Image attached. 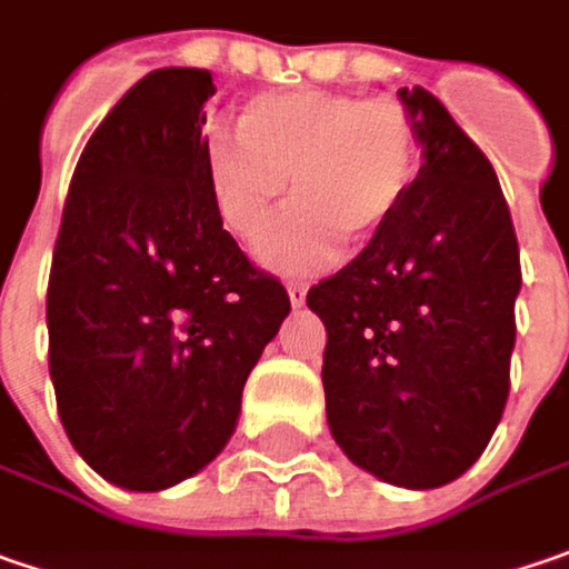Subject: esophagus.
<instances>
[{
	"label": "esophagus",
	"mask_w": 569,
	"mask_h": 569,
	"mask_svg": "<svg viewBox=\"0 0 569 569\" xmlns=\"http://www.w3.org/2000/svg\"><path fill=\"white\" fill-rule=\"evenodd\" d=\"M286 292H289V302H292V306H306V296H309V286L299 283V280H296V283L286 286Z\"/></svg>",
	"instance_id": "1"
}]
</instances>
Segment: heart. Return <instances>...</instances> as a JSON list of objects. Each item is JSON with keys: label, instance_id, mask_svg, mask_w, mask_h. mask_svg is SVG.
<instances>
[{"label": "heart", "instance_id": "1", "mask_svg": "<svg viewBox=\"0 0 569 569\" xmlns=\"http://www.w3.org/2000/svg\"><path fill=\"white\" fill-rule=\"evenodd\" d=\"M238 142L207 156L210 200L222 226L258 241L283 207L292 178L299 207L260 244L280 273L331 263L340 239L366 248L401 210L420 164L417 123L405 104L325 88L251 98L238 111Z\"/></svg>", "mask_w": 569, "mask_h": 569}]
</instances>
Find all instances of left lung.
I'll use <instances>...</instances> for the list:
<instances>
[{
    "label": "left lung",
    "mask_w": 569,
    "mask_h": 569,
    "mask_svg": "<svg viewBox=\"0 0 569 569\" xmlns=\"http://www.w3.org/2000/svg\"><path fill=\"white\" fill-rule=\"evenodd\" d=\"M398 94L420 174L382 236L306 302L328 331L337 446L382 481L430 490L465 475L503 417L522 267L493 164L427 88Z\"/></svg>",
    "instance_id": "8db88e82"
}]
</instances>
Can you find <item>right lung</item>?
<instances>
[{"label":"right lung","mask_w":569,"mask_h":569,"mask_svg":"<svg viewBox=\"0 0 569 569\" xmlns=\"http://www.w3.org/2000/svg\"><path fill=\"white\" fill-rule=\"evenodd\" d=\"M210 69L142 76L91 133L47 283L50 379L76 452L127 490L197 475L289 315L212 207Z\"/></svg>","instance_id":"obj_1"}]
</instances>
